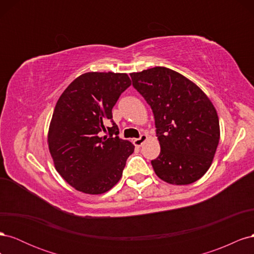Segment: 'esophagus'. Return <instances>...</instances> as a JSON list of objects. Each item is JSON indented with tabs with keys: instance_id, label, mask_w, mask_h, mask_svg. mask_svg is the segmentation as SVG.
Returning <instances> with one entry per match:
<instances>
[{
	"instance_id": "esophagus-1",
	"label": "esophagus",
	"mask_w": 254,
	"mask_h": 254,
	"mask_svg": "<svg viewBox=\"0 0 254 254\" xmlns=\"http://www.w3.org/2000/svg\"><path fill=\"white\" fill-rule=\"evenodd\" d=\"M148 140V135L147 134H142L139 139H134L133 140V144L135 146H137V147H140V146H142L146 141Z\"/></svg>"
}]
</instances>
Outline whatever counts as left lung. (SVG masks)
I'll return each instance as SVG.
<instances>
[{
  "instance_id": "8db88e82",
  "label": "left lung",
  "mask_w": 254,
  "mask_h": 254,
  "mask_svg": "<svg viewBox=\"0 0 254 254\" xmlns=\"http://www.w3.org/2000/svg\"><path fill=\"white\" fill-rule=\"evenodd\" d=\"M130 76L155 115L161 146L159 157L151 161L156 175L175 186L200 179L213 162L220 137L210 98L186 76L164 66Z\"/></svg>"
}]
</instances>
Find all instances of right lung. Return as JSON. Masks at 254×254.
Instances as JSON below:
<instances>
[{"mask_svg":"<svg viewBox=\"0 0 254 254\" xmlns=\"http://www.w3.org/2000/svg\"><path fill=\"white\" fill-rule=\"evenodd\" d=\"M130 84L126 73H84L68 84L54 109L48 133L54 165L84 194L111 190L134 150L132 143L118 136L119 127L112 121L113 106ZM109 121L113 126L107 127Z\"/></svg>","mask_w":254,"mask_h":254,"instance_id":"add662e5","label":"right lung"}]
</instances>
